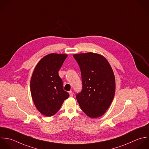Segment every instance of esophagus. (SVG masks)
Listing matches in <instances>:
<instances>
[{
    "label": "esophagus",
    "mask_w": 149,
    "mask_h": 149,
    "mask_svg": "<svg viewBox=\"0 0 149 149\" xmlns=\"http://www.w3.org/2000/svg\"><path fill=\"white\" fill-rule=\"evenodd\" d=\"M69 94H70V97H72L73 96V92H72V91H70L69 92Z\"/></svg>",
    "instance_id": "34e87169"
}]
</instances>
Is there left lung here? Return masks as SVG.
<instances>
[{
	"label": "left lung",
	"instance_id": "1",
	"mask_svg": "<svg viewBox=\"0 0 149 149\" xmlns=\"http://www.w3.org/2000/svg\"><path fill=\"white\" fill-rule=\"evenodd\" d=\"M81 70L82 89L76 95L82 110L91 118L103 116L114 96L116 81L113 70L103 56L93 53L73 56Z\"/></svg>",
	"mask_w": 149,
	"mask_h": 149
}]
</instances>
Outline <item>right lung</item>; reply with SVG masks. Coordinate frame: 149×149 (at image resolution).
Instances as JSON below:
<instances>
[{
	"instance_id": "1",
	"label": "right lung",
	"mask_w": 149,
	"mask_h": 149,
	"mask_svg": "<svg viewBox=\"0 0 149 149\" xmlns=\"http://www.w3.org/2000/svg\"><path fill=\"white\" fill-rule=\"evenodd\" d=\"M67 55L52 53L43 57L36 65L31 79L33 103L43 115L50 117L60 110L69 94L63 89L58 71Z\"/></svg>"
}]
</instances>
